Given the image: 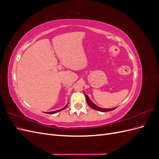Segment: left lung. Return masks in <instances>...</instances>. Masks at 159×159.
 Instances as JSON below:
<instances>
[{
	"label": "left lung",
	"instance_id": "left-lung-1",
	"mask_svg": "<svg viewBox=\"0 0 159 159\" xmlns=\"http://www.w3.org/2000/svg\"><path fill=\"white\" fill-rule=\"evenodd\" d=\"M85 98H86V101H87V103L89 105V107H91V108H93V109H95V110H98L99 111H102V112H107V111H113L114 110L116 107H114V108H111V109H105V108H102V107H98V105H96L95 103H93L92 102V101H91L89 98L88 97V95H86L85 93Z\"/></svg>",
	"mask_w": 159,
	"mask_h": 159
}]
</instances>
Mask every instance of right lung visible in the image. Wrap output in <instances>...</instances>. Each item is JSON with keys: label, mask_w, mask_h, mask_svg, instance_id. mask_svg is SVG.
<instances>
[{"label": "right lung", "mask_w": 159, "mask_h": 159, "mask_svg": "<svg viewBox=\"0 0 159 159\" xmlns=\"http://www.w3.org/2000/svg\"><path fill=\"white\" fill-rule=\"evenodd\" d=\"M68 106V104H67L66 106H64L63 108H61V109H59V110H57V111H51V112H47V113H50V114H54V113H57V112H59V111H62V110H64V109H66V107Z\"/></svg>", "instance_id": "obj_1"}]
</instances>
